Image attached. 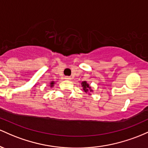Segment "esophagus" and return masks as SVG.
Masks as SVG:
<instances>
[{
    "instance_id": "obj_1",
    "label": "esophagus",
    "mask_w": 148,
    "mask_h": 148,
    "mask_svg": "<svg viewBox=\"0 0 148 148\" xmlns=\"http://www.w3.org/2000/svg\"><path fill=\"white\" fill-rule=\"evenodd\" d=\"M66 79H70L71 78H70L69 77H66Z\"/></svg>"
}]
</instances>
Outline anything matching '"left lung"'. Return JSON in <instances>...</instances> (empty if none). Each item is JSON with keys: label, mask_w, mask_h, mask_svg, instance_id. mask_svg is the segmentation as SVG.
Segmentation results:
<instances>
[{"label": "left lung", "mask_w": 148, "mask_h": 148, "mask_svg": "<svg viewBox=\"0 0 148 148\" xmlns=\"http://www.w3.org/2000/svg\"><path fill=\"white\" fill-rule=\"evenodd\" d=\"M82 87H83V90L86 93H87L89 91L92 92V89H91V87L89 86V84H87L86 81H84V82H82Z\"/></svg>", "instance_id": "1"}]
</instances>
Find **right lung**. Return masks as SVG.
<instances>
[{
	"instance_id": "1",
	"label": "right lung",
	"mask_w": 148,
	"mask_h": 148,
	"mask_svg": "<svg viewBox=\"0 0 148 148\" xmlns=\"http://www.w3.org/2000/svg\"><path fill=\"white\" fill-rule=\"evenodd\" d=\"M54 82H52L50 83V86H51V87H52L53 86H54Z\"/></svg>"
}]
</instances>
